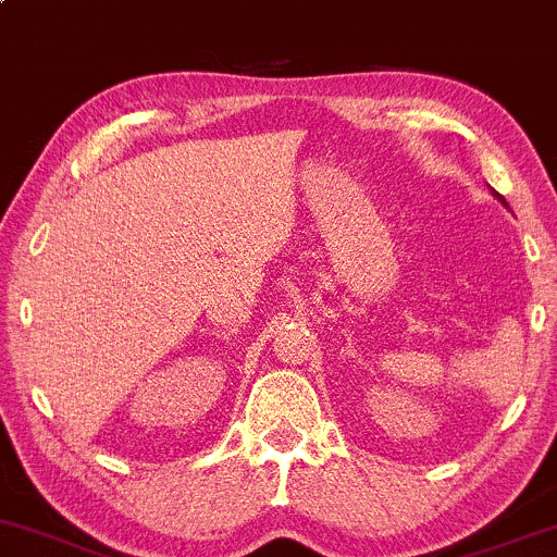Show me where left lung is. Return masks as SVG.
Instances as JSON below:
<instances>
[{"label":"left lung","instance_id":"1","mask_svg":"<svg viewBox=\"0 0 557 557\" xmlns=\"http://www.w3.org/2000/svg\"><path fill=\"white\" fill-rule=\"evenodd\" d=\"M492 196H495V198H497V201H503V203H505V198H503L500 194H497V190H492ZM505 207H508V203H505Z\"/></svg>","mask_w":557,"mask_h":557}]
</instances>
